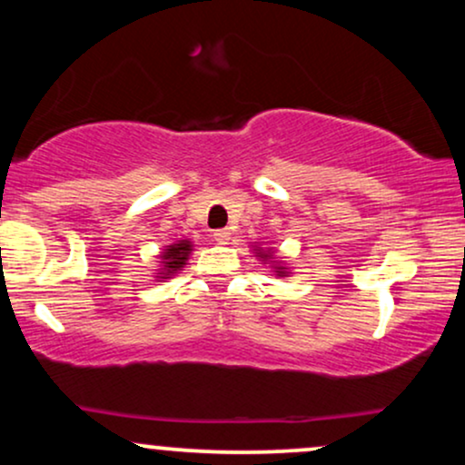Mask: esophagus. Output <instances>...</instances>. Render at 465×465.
Instances as JSON below:
<instances>
[{"label":"esophagus","mask_w":465,"mask_h":465,"mask_svg":"<svg viewBox=\"0 0 465 465\" xmlns=\"http://www.w3.org/2000/svg\"><path fill=\"white\" fill-rule=\"evenodd\" d=\"M214 240L218 244H227L229 240H232V232H229V229H216Z\"/></svg>","instance_id":"34e87169"}]
</instances>
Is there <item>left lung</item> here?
Returning a JSON list of instances; mask_svg holds the SVG:
<instances>
[{
	"label": "left lung",
	"instance_id": "8db88e82",
	"mask_svg": "<svg viewBox=\"0 0 465 465\" xmlns=\"http://www.w3.org/2000/svg\"><path fill=\"white\" fill-rule=\"evenodd\" d=\"M253 253H255V258L260 260V262L269 264L271 271H273L277 277H288V275H291V269H288L284 260L275 258V251L273 249H262V247H258V244H253Z\"/></svg>",
	"mask_w": 465,
	"mask_h": 465
}]
</instances>
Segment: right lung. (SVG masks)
<instances>
[{"mask_svg": "<svg viewBox=\"0 0 465 465\" xmlns=\"http://www.w3.org/2000/svg\"><path fill=\"white\" fill-rule=\"evenodd\" d=\"M192 247H194V244H192V240H188V238L168 244V247L159 253L162 264H159L154 277H157L159 282H163V280H170L174 273H179V271H183V266L188 264V260H190V253L194 251Z\"/></svg>", "mask_w": 465, "mask_h": 465, "instance_id": "add662e5", "label": "right lung"}]
</instances>
